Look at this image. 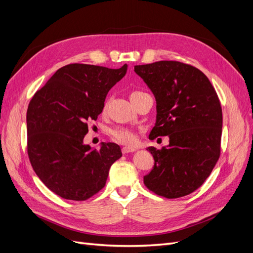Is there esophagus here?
Segmentation results:
<instances>
[{
	"label": "esophagus",
	"mask_w": 253,
	"mask_h": 253,
	"mask_svg": "<svg viewBox=\"0 0 253 253\" xmlns=\"http://www.w3.org/2000/svg\"><path fill=\"white\" fill-rule=\"evenodd\" d=\"M134 151H136V148H134V147H124V148H122V153H124V154H127V153H131V152H134Z\"/></svg>",
	"instance_id": "1"
}]
</instances>
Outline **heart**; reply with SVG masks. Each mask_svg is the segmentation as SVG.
Masks as SVG:
<instances>
[{
	"instance_id": "heart-1",
	"label": "heart",
	"mask_w": 253,
	"mask_h": 253,
	"mask_svg": "<svg viewBox=\"0 0 253 253\" xmlns=\"http://www.w3.org/2000/svg\"><path fill=\"white\" fill-rule=\"evenodd\" d=\"M144 94L141 90H134L131 94V101L134 100L138 96ZM111 135L113 137L114 140H116L117 142L124 143V144H134L137 140L136 134L132 131V129L126 128V127H116L111 131Z\"/></svg>"
}]
</instances>
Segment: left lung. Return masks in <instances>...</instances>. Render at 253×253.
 I'll list each match as a JSON object with an SVG mask.
<instances>
[{"label":"left lung","instance_id":"1","mask_svg":"<svg viewBox=\"0 0 253 253\" xmlns=\"http://www.w3.org/2000/svg\"><path fill=\"white\" fill-rule=\"evenodd\" d=\"M156 99L157 117L150 139L169 136L168 147L148 151L155 165L143 177L153 193L189 195L211 174L220 156L223 112L218 96L198 68L178 61L135 65Z\"/></svg>","mask_w":253,"mask_h":253}]
</instances>
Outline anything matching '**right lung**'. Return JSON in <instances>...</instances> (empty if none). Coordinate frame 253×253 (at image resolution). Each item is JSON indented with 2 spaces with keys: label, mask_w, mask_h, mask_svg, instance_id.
<instances>
[{
  "label": "right lung",
  "mask_w": 253,
  "mask_h": 253,
  "mask_svg": "<svg viewBox=\"0 0 253 253\" xmlns=\"http://www.w3.org/2000/svg\"><path fill=\"white\" fill-rule=\"evenodd\" d=\"M118 70L73 63L52 75L30 100L27 154L36 174L53 193L86 201L104 188L111 166L122 156L116 143L83 144L88 122L101 114L109 90L125 77Z\"/></svg>",
  "instance_id": "add662e5"
}]
</instances>
